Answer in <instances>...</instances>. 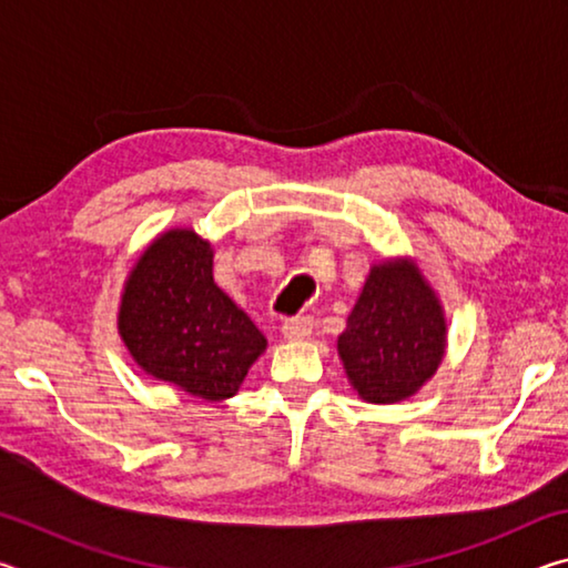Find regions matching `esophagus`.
I'll use <instances>...</instances> for the list:
<instances>
[{"label": "esophagus", "mask_w": 568, "mask_h": 568, "mask_svg": "<svg viewBox=\"0 0 568 568\" xmlns=\"http://www.w3.org/2000/svg\"><path fill=\"white\" fill-rule=\"evenodd\" d=\"M311 331H313V321L307 318V315H295V318L285 321L281 328L283 338H287V341H303L311 335Z\"/></svg>", "instance_id": "34e87169"}]
</instances>
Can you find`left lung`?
<instances>
[{"mask_svg": "<svg viewBox=\"0 0 568 568\" xmlns=\"http://www.w3.org/2000/svg\"><path fill=\"white\" fill-rule=\"evenodd\" d=\"M448 345L440 297L410 257L373 263L338 335V358L358 398L408 400L436 376Z\"/></svg>", "mask_w": 568, "mask_h": 568, "instance_id": "obj_1", "label": "left lung"}]
</instances>
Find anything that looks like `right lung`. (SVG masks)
I'll return each mask as SVG.
<instances>
[{"label": "right lung", "instance_id": "right-lung-1", "mask_svg": "<svg viewBox=\"0 0 568 568\" xmlns=\"http://www.w3.org/2000/svg\"><path fill=\"white\" fill-rule=\"evenodd\" d=\"M213 243L172 227L142 250L122 285L118 333L140 371L220 403L243 386L265 335L213 277Z\"/></svg>", "mask_w": 568, "mask_h": 568}]
</instances>
